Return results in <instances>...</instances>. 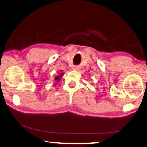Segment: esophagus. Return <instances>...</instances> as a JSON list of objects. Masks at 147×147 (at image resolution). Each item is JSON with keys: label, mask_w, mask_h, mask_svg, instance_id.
Returning a JSON list of instances; mask_svg holds the SVG:
<instances>
[{"label": "esophagus", "mask_w": 147, "mask_h": 147, "mask_svg": "<svg viewBox=\"0 0 147 147\" xmlns=\"http://www.w3.org/2000/svg\"><path fill=\"white\" fill-rule=\"evenodd\" d=\"M78 67H73V69L74 70H75V71H77V70H78Z\"/></svg>", "instance_id": "34e87169"}]
</instances>
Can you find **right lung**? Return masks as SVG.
<instances>
[{
	"mask_svg": "<svg viewBox=\"0 0 147 147\" xmlns=\"http://www.w3.org/2000/svg\"><path fill=\"white\" fill-rule=\"evenodd\" d=\"M63 75H64V73H60L59 75H58L57 76H56V78H55V80L56 81H57V82H59L60 80H61V78H62V77L63 76Z\"/></svg>",
	"mask_w": 147,
	"mask_h": 147,
	"instance_id": "right-lung-1",
	"label": "right lung"
}]
</instances>
